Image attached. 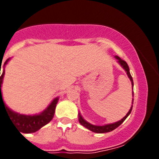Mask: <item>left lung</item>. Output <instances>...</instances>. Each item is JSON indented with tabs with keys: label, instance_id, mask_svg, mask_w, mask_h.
Masks as SVG:
<instances>
[{
	"label": "left lung",
	"instance_id": "obj_1",
	"mask_svg": "<svg viewBox=\"0 0 159 159\" xmlns=\"http://www.w3.org/2000/svg\"><path fill=\"white\" fill-rule=\"evenodd\" d=\"M116 59L118 60V62L120 63L121 66L124 67V69L126 71L129 78L130 79L131 83H132V85H134L133 78H132L130 73H129V66H128V64H127V62H126L125 61H124V60L121 59L120 57H118V56H116ZM132 107H133V106H131L130 110L129 111V112L127 113V115H126V116H125V117H124V118L122 119L121 120L118 121V122H116V123L106 125L97 126V125H91V124L88 123V122H87V121L85 120L84 119L82 118V116H81V115H80V114H79V119H78V120H79L80 124H81L82 125L85 126L86 128H87L88 129H90L91 131H92V132H95V133H99V134L107 133V132H110V131L114 130L115 129H116L117 127H119V126L121 124L123 123L124 121H125V119L129 116V115L131 113V111H132Z\"/></svg>",
	"mask_w": 159,
	"mask_h": 159
}]
</instances>
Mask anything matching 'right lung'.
Here are the masks:
<instances>
[{"mask_svg":"<svg viewBox=\"0 0 159 159\" xmlns=\"http://www.w3.org/2000/svg\"><path fill=\"white\" fill-rule=\"evenodd\" d=\"M9 59L6 60L4 63V66L7 63ZM1 68V66L0 67V72ZM4 75H5V70H3L2 74L0 76V110L1 106L2 105V106L6 110V113L8 114V116H10L11 120H12L14 125L20 130V132H22V133H34V132H36L39 129L42 128L43 125H47L48 122H50L51 120L53 118V116H54L55 108H56V105L57 103L58 98H55L45 111H43L42 113L37 115V116H25V115L16 113V112L10 110L3 102L1 87Z\"/></svg>","mask_w":159,"mask_h":159,"instance_id":"add662e5","label":"right lung"}]
</instances>
